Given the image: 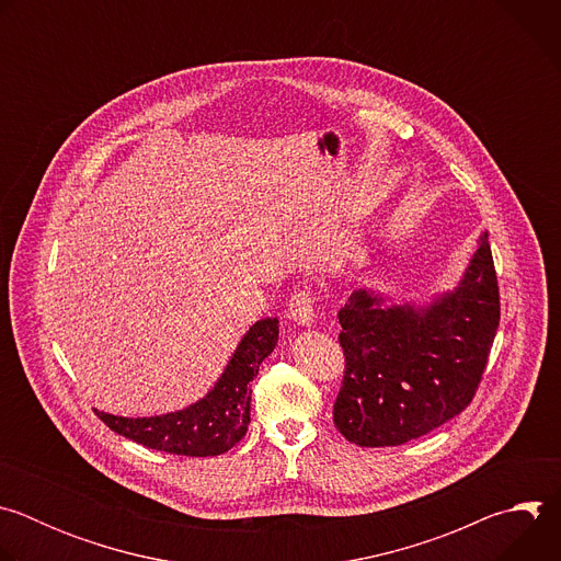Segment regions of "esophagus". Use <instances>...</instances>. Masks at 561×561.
I'll list each match as a JSON object with an SVG mask.
<instances>
[{
    "instance_id": "34e87169",
    "label": "esophagus",
    "mask_w": 561,
    "mask_h": 561,
    "mask_svg": "<svg viewBox=\"0 0 561 561\" xmlns=\"http://www.w3.org/2000/svg\"><path fill=\"white\" fill-rule=\"evenodd\" d=\"M314 306H317V301H314L312 290H308V288L295 290L288 301V317L301 327H310L314 322Z\"/></svg>"
}]
</instances>
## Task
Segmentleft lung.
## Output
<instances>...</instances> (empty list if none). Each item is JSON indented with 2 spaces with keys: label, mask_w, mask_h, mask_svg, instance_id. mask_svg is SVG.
I'll return each instance as SVG.
<instances>
[{
  "label": "left lung",
  "mask_w": 561,
  "mask_h": 561,
  "mask_svg": "<svg viewBox=\"0 0 561 561\" xmlns=\"http://www.w3.org/2000/svg\"><path fill=\"white\" fill-rule=\"evenodd\" d=\"M381 301L359 288L337 314L346 368L333 422L366 448L417 439L472 402L500 327L489 232L455 290L424 308Z\"/></svg>",
  "instance_id": "8db88e82"
}]
</instances>
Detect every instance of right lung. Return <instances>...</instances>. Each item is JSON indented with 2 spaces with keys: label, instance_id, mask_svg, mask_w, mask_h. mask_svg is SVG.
Here are the masks:
<instances>
[{
  "label": "right lung",
  "instance_id": "right-lung-1",
  "mask_svg": "<svg viewBox=\"0 0 561 561\" xmlns=\"http://www.w3.org/2000/svg\"><path fill=\"white\" fill-rule=\"evenodd\" d=\"M279 337L277 317L260 319L239 342L215 388L184 411L154 417H117L95 411L117 435L146 448L186 457H213L230 450L251 424V381Z\"/></svg>",
  "mask_w": 561,
  "mask_h": 561
}]
</instances>
